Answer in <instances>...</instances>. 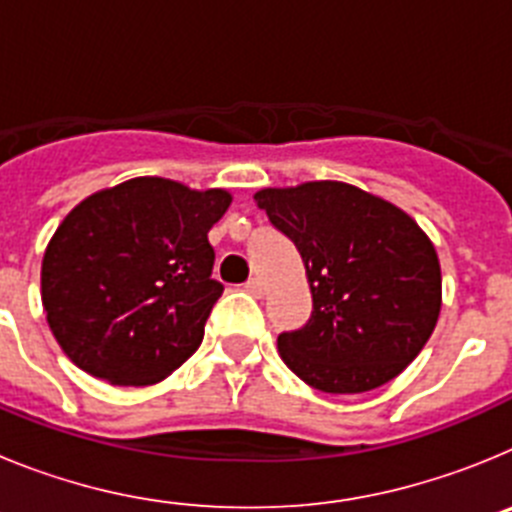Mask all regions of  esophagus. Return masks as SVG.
Segmentation results:
<instances>
[{
	"instance_id": "1",
	"label": "esophagus",
	"mask_w": 512,
	"mask_h": 512,
	"mask_svg": "<svg viewBox=\"0 0 512 512\" xmlns=\"http://www.w3.org/2000/svg\"><path fill=\"white\" fill-rule=\"evenodd\" d=\"M246 292H251L253 297H261L264 295V282H261L259 277H251L246 282Z\"/></svg>"
}]
</instances>
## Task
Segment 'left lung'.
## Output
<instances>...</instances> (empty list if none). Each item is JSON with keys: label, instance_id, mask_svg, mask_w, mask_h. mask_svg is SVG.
Returning <instances> with one entry per match:
<instances>
[{"label": "left lung", "instance_id": "8db88e82", "mask_svg": "<svg viewBox=\"0 0 512 512\" xmlns=\"http://www.w3.org/2000/svg\"><path fill=\"white\" fill-rule=\"evenodd\" d=\"M305 261L312 312L277 338L284 364L330 395L377 390L420 354L441 312V266L408 212L354 184L253 194Z\"/></svg>", "mask_w": 512, "mask_h": 512}]
</instances>
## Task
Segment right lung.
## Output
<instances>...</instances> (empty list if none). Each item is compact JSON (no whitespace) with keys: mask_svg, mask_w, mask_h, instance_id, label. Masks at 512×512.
<instances>
[{"mask_svg":"<svg viewBox=\"0 0 512 512\" xmlns=\"http://www.w3.org/2000/svg\"><path fill=\"white\" fill-rule=\"evenodd\" d=\"M225 189L138 176L76 205L45 248L40 289L63 354L92 377L143 387L200 348L223 284L207 233Z\"/></svg>","mask_w":512,"mask_h":512,"instance_id":"right-lung-1","label":"right lung"}]
</instances>
